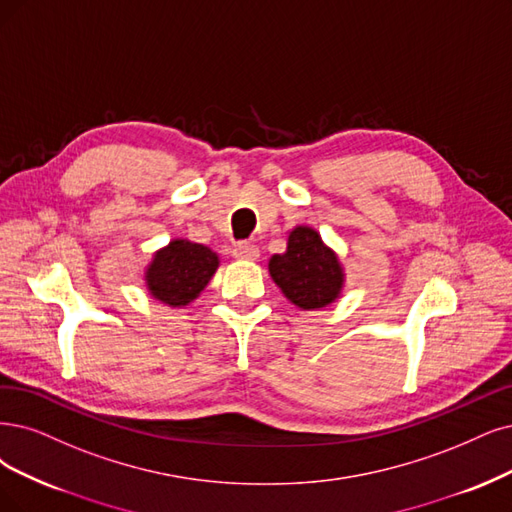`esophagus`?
Wrapping results in <instances>:
<instances>
[{
	"mask_svg": "<svg viewBox=\"0 0 512 512\" xmlns=\"http://www.w3.org/2000/svg\"><path fill=\"white\" fill-rule=\"evenodd\" d=\"M234 257L236 259H249V261H255L259 257V246L253 244V242H238L234 244Z\"/></svg>",
	"mask_w": 512,
	"mask_h": 512,
	"instance_id": "34e87169",
	"label": "esophagus"
}]
</instances>
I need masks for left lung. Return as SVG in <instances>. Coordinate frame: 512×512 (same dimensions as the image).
I'll return each mask as SVG.
<instances>
[{"label": "left lung", "instance_id": "left-lung-1", "mask_svg": "<svg viewBox=\"0 0 512 512\" xmlns=\"http://www.w3.org/2000/svg\"><path fill=\"white\" fill-rule=\"evenodd\" d=\"M270 274L280 291L304 310L329 306L344 282L335 253L310 227H295L289 234L287 253L270 259Z\"/></svg>", "mask_w": 512, "mask_h": 512}]
</instances>
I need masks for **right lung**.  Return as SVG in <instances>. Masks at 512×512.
I'll list each match as a JSON object with an SVG mask.
<instances>
[{"instance_id": "obj_1", "label": "right lung", "mask_w": 512, "mask_h": 512, "mask_svg": "<svg viewBox=\"0 0 512 512\" xmlns=\"http://www.w3.org/2000/svg\"><path fill=\"white\" fill-rule=\"evenodd\" d=\"M217 266L219 259L208 246L173 240L151 261L147 287L168 306H187L208 285Z\"/></svg>"}]
</instances>
